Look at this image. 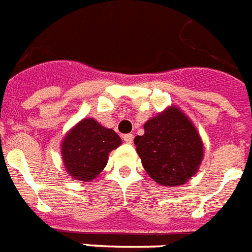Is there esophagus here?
<instances>
[{
  "label": "esophagus",
  "instance_id": "34e87169",
  "mask_svg": "<svg viewBox=\"0 0 252 252\" xmlns=\"http://www.w3.org/2000/svg\"><path fill=\"white\" fill-rule=\"evenodd\" d=\"M124 140L125 143H127V144H131V143L134 142V135H132V134H125Z\"/></svg>",
  "mask_w": 252,
  "mask_h": 252
}]
</instances>
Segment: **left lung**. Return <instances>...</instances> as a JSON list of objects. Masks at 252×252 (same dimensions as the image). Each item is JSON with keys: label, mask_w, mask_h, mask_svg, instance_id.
Here are the masks:
<instances>
[{"label": "left lung", "mask_w": 252, "mask_h": 252, "mask_svg": "<svg viewBox=\"0 0 252 252\" xmlns=\"http://www.w3.org/2000/svg\"><path fill=\"white\" fill-rule=\"evenodd\" d=\"M143 168L158 185L180 186L198 170L203 144L196 128L176 106L151 118L134 139Z\"/></svg>", "instance_id": "1"}]
</instances>
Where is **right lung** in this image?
I'll use <instances>...</instances> for the list:
<instances>
[{"instance_id":"1","label":"right lung","mask_w":252,"mask_h":252,"mask_svg":"<svg viewBox=\"0 0 252 252\" xmlns=\"http://www.w3.org/2000/svg\"><path fill=\"white\" fill-rule=\"evenodd\" d=\"M121 143L112 128L102 127L92 118L80 121L62 143L66 170L75 180L92 181L105 168L110 151Z\"/></svg>"}]
</instances>
